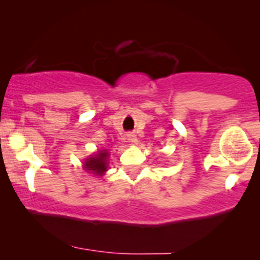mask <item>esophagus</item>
Segmentation results:
<instances>
[{
    "mask_svg": "<svg viewBox=\"0 0 260 260\" xmlns=\"http://www.w3.org/2000/svg\"><path fill=\"white\" fill-rule=\"evenodd\" d=\"M128 140H129L131 143H137V137L134 136L133 133H131V134H128Z\"/></svg>",
    "mask_w": 260,
    "mask_h": 260,
    "instance_id": "obj_1",
    "label": "esophagus"
}]
</instances>
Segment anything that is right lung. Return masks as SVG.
I'll list each match as a JSON object with an SVG mask.
<instances>
[{"label": "right lung", "mask_w": 260, "mask_h": 260, "mask_svg": "<svg viewBox=\"0 0 260 260\" xmlns=\"http://www.w3.org/2000/svg\"><path fill=\"white\" fill-rule=\"evenodd\" d=\"M107 157H109L107 151H99L95 156L89 157L85 161L84 168L85 170H89V171L94 172L96 175H103L107 169Z\"/></svg>", "instance_id": "add662e5"}]
</instances>
